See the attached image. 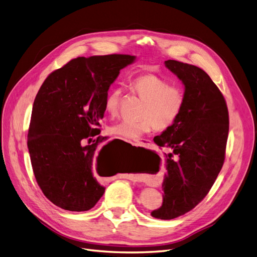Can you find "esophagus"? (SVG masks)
<instances>
[{
	"label": "esophagus",
	"mask_w": 257,
	"mask_h": 257,
	"mask_svg": "<svg viewBox=\"0 0 257 257\" xmlns=\"http://www.w3.org/2000/svg\"><path fill=\"white\" fill-rule=\"evenodd\" d=\"M136 144H137L138 146L148 147L150 144H152V141L148 140V139H140V140H138V141H137V143H136ZM127 178H128V179H131L130 177H127Z\"/></svg>",
	"instance_id": "1"
}]
</instances>
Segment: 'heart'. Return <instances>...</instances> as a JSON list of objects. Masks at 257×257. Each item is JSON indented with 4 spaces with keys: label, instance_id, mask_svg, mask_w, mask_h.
<instances>
[{
    "label": "heart",
    "instance_id": "heart-1",
    "mask_svg": "<svg viewBox=\"0 0 257 257\" xmlns=\"http://www.w3.org/2000/svg\"><path fill=\"white\" fill-rule=\"evenodd\" d=\"M133 88L145 100L138 121L121 120L109 127V133L126 140H138L155 126L166 130L178 118L185 104L184 90L177 85H170L168 81L154 73H145L134 79ZM122 91L114 88L104 98V110L110 116H116L119 111Z\"/></svg>",
    "mask_w": 257,
    "mask_h": 257
}]
</instances>
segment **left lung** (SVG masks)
<instances>
[{"instance_id": "1", "label": "left lung", "mask_w": 257, "mask_h": 257, "mask_svg": "<svg viewBox=\"0 0 257 257\" xmlns=\"http://www.w3.org/2000/svg\"><path fill=\"white\" fill-rule=\"evenodd\" d=\"M165 65L183 81L185 104L176 121L154 139L173 154L167 158L163 204L152 216L171 220L201 202L216 182L225 161L229 115L223 94L203 69L176 60Z\"/></svg>"}]
</instances>
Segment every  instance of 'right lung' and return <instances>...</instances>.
<instances>
[{
	"mask_svg": "<svg viewBox=\"0 0 257 257\" xmlns=\"http://www.w3.org/2000/svg\"><path fill=\"white\" fill-rule=\"evenodd\" d=\"M135 56L78 57L54 70L35 97L28 148L36 182L51 202L70 212L92 208L104 193L93 175L102 160L104 98Z\"/></svg>",
	"mask_w": 257,
	"mask_h": 257,
	"instance_id": "add662e5",
	"label": "right lung"
}]
</instances>
